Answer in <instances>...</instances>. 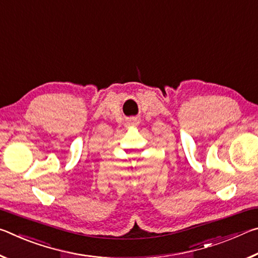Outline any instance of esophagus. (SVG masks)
Segmentation results:
<instances>
[{"label": "esophagus", "instance_id": "1", "mask_svg": "<svg viewBox=\"0 0 258 258\" xmlns=\"http://www.w3.org/2000/svg\"><path fill=\"white\" fill-rule=\"evenodd\" d=\"M133 121V124H135V120H132Z\"/></svg>", "mask_w": 258, "mask_h": 258}]
</instances>
